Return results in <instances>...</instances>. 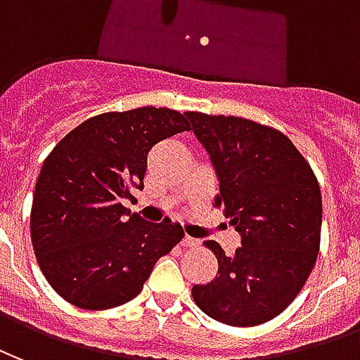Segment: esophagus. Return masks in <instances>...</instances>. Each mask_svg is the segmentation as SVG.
Listing matches in <instances>:
<instances>
[{"label": "esophagus", "mask_w": 360, "mask_h": 360, "mask_svg": "<svg viewBox=\"0 0 360 360\" xmlns=\"http://www.w3.org/2000/svg\"><path fill=\"white\" fill-rule=\"evenodd\" d=\"M182 245H184V248H198L199 240H198V238H191V236H184Z\"/></svg>", "instance_id": "1"}]
</instances>
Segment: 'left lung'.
Listing matches in <instances>:
<instances>
[{"label":"left lung","instance_id":"obj_1","mask_svg":"<svg viewBox=\"0 0 360 360\" xmlns=\"http://www.w3.org/2000/svg\"><path fill=\"white\" fill-rule=\"evenodd\" d=\"M219 180V205L241 238L219 259L217 278L191 288L211 319L257 326L295 299L311 274L320 245L322 198L314 172L295 146L274 128L240 117L186 112Z\"/></svg>","mask_w":360,"mask_h":360}]
</instances>
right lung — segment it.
I'll return each mask as SVG.
<instances>
[{
    "instance_id": "add662e5",
    "label": "right lung",
    "mask_w": 360,
    "mask_h": 360,
    "mask_svg": "<svg viewBox=\"0 0 360 360\" xmlns=\"http://www.w3.org/2000/svg\"><path fill=\"white\" fill-rule=\"evenodd\" d=\"M184 130L188 120L172 109L103 112L76 126L44 161L30 236L63 299L90 311L124 305L182 240L178 222H148L122 201L143 190L149 149Z\"/></svg>"
}]
</instances>
